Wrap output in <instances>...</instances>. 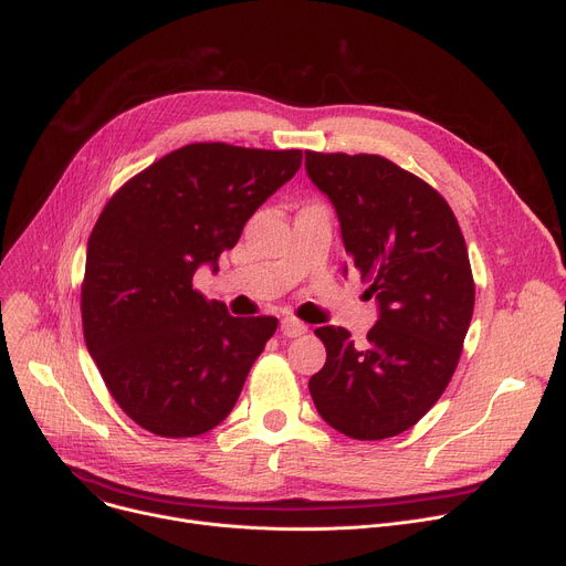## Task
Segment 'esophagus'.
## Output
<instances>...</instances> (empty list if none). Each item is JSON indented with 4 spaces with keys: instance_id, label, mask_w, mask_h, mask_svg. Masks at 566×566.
Returning <instances> with one entry per match:
<instances>
[{
    "instance_id": "esophagus-1",
    "label": "esophagus",
    "mask_w": 566,
    "mask_h": 566,
    "mask_svg": "<svg viewBox=\"0 0 566 566\" xmlns=\"http://www.w3.org/2000/svg\"><path fill=\"white\" fill-rule=\"evenodd\" d=\"M282 333L286 337H301V335L307 333V325L303 321H298V318L286 316V318H282Z\"/></svg>"
}]
</instances>
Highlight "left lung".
Listing matches in <instances>:
<instances>
[{
    "mask_svg": "<svg viewBox=\"0 0 566 566\" xmlns=\"http://www.w3.org/2000/svg\"><path fill=\"white\" fill-rule=\"evenodd\" d=\"M305 169L378 305L363 346L335 325L314 331L328 350L310 378L314 406L348 438L399 436L431 410L461 358L474 307L463 233L450 203L388 158L305 151Z\"/></svg>",
    "mask_w": 566,
    "mask_h": 566,
    "instance_id": "8db88e82",
    "label": "left lung"
}]
</instances>
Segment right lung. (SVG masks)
Here are the masks:
<instances>
[{"mask_svg": "<svg viewBox=\"0 0 566 566\" xmlns=\"http://www.w3.org/2000/svg\"><path fill=\"white\" fill-rule=\"evenodd\" d=\"M303 151L199 142L146 167L105 203L88 235L82 328L114 401L163 438L218 427L277 331L235 318L192 289L256 208L301 169Z\"/></svg>", "mask_w": 566, "mask_h": 566, "instance_id": "1", "label": "right lung"}]
</instances>
